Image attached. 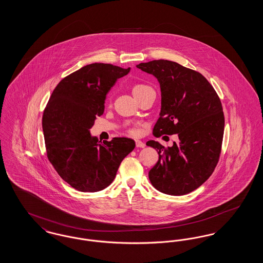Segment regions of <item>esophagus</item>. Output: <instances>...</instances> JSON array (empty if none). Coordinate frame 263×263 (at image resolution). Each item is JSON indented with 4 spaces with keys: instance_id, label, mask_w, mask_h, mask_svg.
Returning a JSON list of instances; mask_svg holds the SVG:
<instances>
[{
    "instance_id": "obj_1",
    "label": "esophagus",
    "mask_w": 263,
    "mask_h": 263,
    "mask_svg": "<svg viewBox=\"0 0 263 263\" xmlns=\"http://www.w3.org/2000/svg\"><path fill=\"white\" fill-rule=\"evenodd\" d=\"M135 143H136V147H138V148H144V147L146 146L145 143L142 142V141H140V140H136Z\"/></svg>"
}]
</instances>
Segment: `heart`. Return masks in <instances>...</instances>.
Returning <instances> with one entry per match:
<instances>
[{"mask_svg":"<svg viewBox=\"0 0 263 263\" xmlns=\"http://www.w3.org/2000/svg\"><path fill=\"white\" fill-rule=\"evenodd\" d=\"M149 89H153V88L149 87V86H147V85H144V84H137V85H135V86L132 88V92H133L134 97L136 98L138 96H140L141 93H143V92H145V91H147V90H149ZM130 132L133 133V134L136 133L135 130H131Z\"/></svg>","mask_w":263,"mask_h":263,"instance_id":"1","label":"heart"}]
</instances>
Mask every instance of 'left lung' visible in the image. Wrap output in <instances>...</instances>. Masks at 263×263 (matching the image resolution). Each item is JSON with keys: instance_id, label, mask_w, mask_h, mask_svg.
<instances>
[{"instance_id": "obj_1", "label": "left lung", "mask_w": 263, "mask_h": 263, "mask_svg": "<svg viewBox=\"0 0 263 263\" xmlns=\"http://www.w3.org/2000/svg\"><path fill=\"white\" fill-rule=\"evenodd\" d=\"M137 68L155 76L161 86L162 108L153 134H177L179 142L158 151L159 161L149 172L151 183L168 195H184L202 185L219 162L225 118L221 100L199 72L168 60L140 63Z\"/></svg>"}]
</instances>
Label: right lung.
<instances>
[{"instance_id": "add662e5", "label": "right lung", "mask_w": 263, "mask_h": 263, "mask_svg": "<svg viewBox=\"0 0 263 263\" xmlns=\"http://www.w3.org/2000/svg\"><path fill=\"white\" fill-rule=\"evenodd\" d=\"M111 64L93 63L65 77L54 88L42 117L47 158L58 175L82 192H97L114 179L135 142L125 137L99 141L89 129L104 111L117 79L127 75Z\"/></svg>"}]
</instances>
